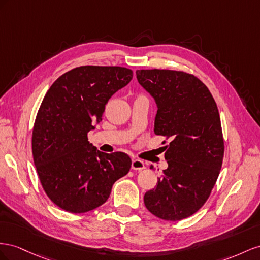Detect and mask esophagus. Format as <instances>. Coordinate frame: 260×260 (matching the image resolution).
Wrapping results in <instances>:
<instances>
[{
  "mask_svg": "<svg viewBox=\"0 0 260 260\" xmlns=\"http://www.w3.org/2000/svg\"><path fill=\"white\" fill-rule=\"evenodd\" d=\"M146 168L144 161L138 160V159H134L132 161V169L133 170H137V171H140V170H144Z\"/></svg>",
  "mask_w": 260,
  "mask_h": 260,
  "instance_id": "obj_1",
  "label": "esophagus"
}]
</instances>
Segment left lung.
I'll return each instance as SVG.
<instances>
[{
	"instance_id": "left-lung-1",
	"label": "left lung",
	"mask_w": 260,
	"mask_h": 260,
	"mask_svg": "<svg viewBox=\"0 0 260 260\" xmlns=\"http://www.w3.org/2000/svg\"><path fill=\"white\" fill-rule=\"evenodd\" d=\"M136 77L158 109L154 134L171 138L165 153L168 168L144 203L155 217L182 220L202 208L220 173L224 144L216 101L187 73L138 70Z\"/></svg>"
}]
</instances>
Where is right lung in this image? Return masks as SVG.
<instances>
[{
	"mask_svg": "<svg viewBox=\"0 0 260 260\" xmlns=\"http://www.w3.org/2000/svg\"><path fill=\"white\" fill-rule=\"evenodd\" d=\"M133 72L120 66H80L58 77L44 95L32 131V155L42 187L61 209L83 213L105 204L128 173L124 152H101L88 133L102 121L109 99Z\"/></svg>",
	"mask_w": 260,
	"mask_h": 260,
	"instance_id": "right-lung-1",
	"label": "right lung"
}]
</instances>
